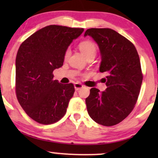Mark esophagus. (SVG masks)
<instances>
[{
  "instance_id": "1",
  "label": "esophagus",
  "mask_w": 158,
  "mask_h": 158,
  "mask_svg": "<svg viewBox=\"0 0 158 158\" xmlns=\"http://www.w3.org/2000/svg\"><path fill=\"white\" fill-rule=\"evenodd\" d=\"M83 85H81V83H79V82H76L75 84H74V88H75V90H80L81 88H83Z\"/></svg>"
}]
</instances>
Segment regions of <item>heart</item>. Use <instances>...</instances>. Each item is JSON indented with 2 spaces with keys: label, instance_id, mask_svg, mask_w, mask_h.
Segmentation results:
<instances>
[{
  "label": "heart",
  "instance_id": "b5f03b06",
  "mask_svg": "<svg viewBox=\"0 0 158 158\" xmlns=\"http://www.w3.org/2000/svg\"><path fill=\"white\" fill-rule=\"evenodd\" d=\"M79 48L80 51L82 52L83 55L86 58H88L91 56H95L96 53H97V45L95 44L94 41H90V40L81 41L79 44ZM69 55H70V50L68 49L64 54L65 59H67Z\"/></svg>",
  "mask_w": 158,
  "mask_h": 158
}]
</instances>
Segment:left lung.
Instances as JSON below:
<instances>
[{
    "label": "left lung",
    "mask_w": 158,
    "mask_h": 158,
    "mask_svg": "<svg viewBox=\"0 0 158 158\" xmlns=\"http://www.w3.org/2000/svg\"><path fill=\"white\" fill-rule=\"evenodd\" d=\"M87 35L99 46V71L107 74L106 90L91 88L85 99L88 113L99 124L114 126L128 117L137 102L143 81L139 55L131 41L111 29H88Z\"/></svg>",
    "instance_id": "1"
}]
</instances>
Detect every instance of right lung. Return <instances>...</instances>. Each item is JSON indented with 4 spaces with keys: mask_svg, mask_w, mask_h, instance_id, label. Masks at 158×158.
Masks as SVG:
<instances>
[{
    "mask_svg": "<svg viewBox=\"0 0 158 158\" xmlns=\"http://www.w3.org/2000/svg\"><path fill=\"white\" fill-rule=\"evenodd\" d=\"M83 31V28L50 25L20 46L15 59L16 96L27 115L37 123L52 124L66 114L74 86L54 80L52 72L62 66L69 45Z\"/></svg>",
    "mask_w": 158,
    "mask_h": 158,
    "instance_id": "obj_1",
    "label": "right lung"
}]
</instances>
